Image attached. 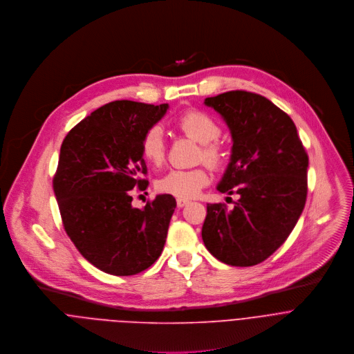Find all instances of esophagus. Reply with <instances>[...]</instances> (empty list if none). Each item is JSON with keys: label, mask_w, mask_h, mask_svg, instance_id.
Masks as SVG:
<instances>
[{"label": "esophagus", "mask_w": 354, "mask_h": 354, "mask_svg": "<svg viewBox=\"0 0 354 354\" xmlns=\"http://www.w3.org/2000/svg\"><path fill=\"white\" fill-rule=\"evenodd\" d=\"M188 203H189L188 199H185V198H177V206H178V207H183V206H185V205H188Z\"/></svg>", "instance_id": "1"}]
</instances>
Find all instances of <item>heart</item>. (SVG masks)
I'll return each mask as SVG.
<instances>
[{"mask_svg": "<svg viewBox=\"0 0 354 354\" xmlns=\"http://www.w3.org/2000/svg\"><path fill=\"white\" fill-rule=\"evenodd\" d=\"M176 127L188 138L201 144L198 160H203L214 169L223 166L226 160V152L218 142L221 135V127L215 118L209 114L191 109L184 111L177 120ZM140 152L142 156L152 165L159 166L165 160L166 144L165 136L159 127H151L140 140ZM210 176L205 167L195 169H173L158 180V189L165 194L174 195L177 198H194L199 191L207 185Z\"/></svg>", "mask_w": 354, "mask_h": 354, "instance_id": "b5f03b06", "label": "heart"}]
</instances>
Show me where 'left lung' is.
Returning <instances> with one entry per match:
<instances>
[{
  "instance_id": "1",
  "label": "left lung",
  "mask_w": 354,
  "mask_h": 354,
  "mask_svg": "<svg viewBox=\"0 0 354 354\" xmlns=\"http://www.w3.org/2000/svg\"><path fill=\"white\" fill-rule=\"evenodd\" d=\"M205 104L227 124L233 148L218 184L239 194L233 209L207 203L202 240L232 266H252L270 257L295 229L307 199L308 156L293 120L266 97L232 91Z\"/></svg>"
}]
</instances>
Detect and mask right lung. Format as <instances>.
I'll use <instances>...</instances> for the list:
<instances>
[{
  "instance_id": "right-lung-1",
  "label": "right lung",
  "mask_w": 354,
  "mask_h": 354,
  "mask_svg": "<svg viewBox=\"0 0 354 354\" xmlns=\"http://www.w3.org/2000/svg\"><path fill=\"white\" fill-rule=\"evenodd\" d=\"M169 104L131 100L107 103L68 132L53 180L64 229L97 269L129 276L160 257L176 199L158 195L142 209L131 189L148 183L140 140Z\"/></svg>"
}]
</instances>
